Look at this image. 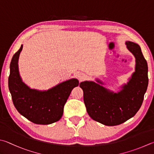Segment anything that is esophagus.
<instances>
[{
  "mask_svg": "<svg viewBox=\"0 0 154 154\" xmlns=\"http://www.w3.org/2000/svg\"><path fill=\"white\" fill-rule=\"evenodd\" d=\"M77 77H78V78H79V79L80 82H82V81L84 80L85 79V77H86L85 74L83 73V72H78Z\"/></svg>",
  "mask_w": 154,
  "mask_h": 154,
  "instance_id": "1",
  "label": "esophagus"
}]
</instances>
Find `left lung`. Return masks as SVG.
<instances>
[{"label":"left lung","mask_w":154,"mask_h":154,"mask_svg":"<svg viewBox=\"0 0 154 154\" xmlns=\"http://www.w3.org/2000/svg\"><path fill=\"white\" fill-rule=\"evenodd\" d=\"M127 48L135 58V72L127 83L114 92L104 88L99 79L80 83L83 91V100L91 118L106 126L123 123L132 118L141 108L148 85V67L139 44L131 41L125 42Z\"/></svg>","instance_id":"8db88e82"}]
</instances>
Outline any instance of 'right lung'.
Instances as JSON below:
<instances>
[{
	"label": "right lung",
	"instance_id": "1",
	"mask_svg": "<svg viewBox=\"0 0 154 154\" xmlns=\"http://www.w3.org/2000/svg\"><path fill=\"white\" fill-rule=\"evenodd\" d=\"M23 45L13 55L10 64L9 89L13 104L25 118L38 125L54 123L61 119L64 106L79 80L72 78L47 90L32 89L26 84L19 74L18 61Z\"/></svg>",
	"mask_w": 154,
	"mask_h": 154
}]
</instances>
